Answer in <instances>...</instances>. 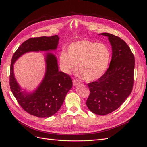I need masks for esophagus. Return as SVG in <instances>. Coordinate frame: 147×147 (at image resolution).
I'll list each match as a JSON object with an SVG mask.
<instances>
[{"instance_id":"obj_1","label":"esophagus","mask_w":147,"mask_h":147,"mask_svg":"<svg viewBox=\"0 0 147 147\" xmlns=\"http://www.w3.org/2000/svg\"><path fill=\"white\" fill-rule=\"evenodd\" d=\"M78 84H79V83L77 80H73V86H74L78 85Z\"/></svg>"}]
</instances>
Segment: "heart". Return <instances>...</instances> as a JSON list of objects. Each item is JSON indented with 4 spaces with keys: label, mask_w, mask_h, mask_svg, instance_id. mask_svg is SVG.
<instances>
[{
    "label": "heart",
    "mask_w": 147,
    "mask_h": 147,
    "mask_svg": "<svg viewBox=\"0 0 147 147\" xmlns=\"http://www.w3.org/2000/svg\"><path fill=\"white\" fill-rule=\"evenodd\" d=\"M111 53L104 43L80 40L70 43L67 54L61 52V67L65 74H70L77 65V73L86 82H93L100 78L108 68Z\"/></svg>",
    "instance_id": "heart-1"
}]
</instances>
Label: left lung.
<instances>
[{"label":"left lung","mask_w":147,"mask_h":147,"mask_svg":"<svg viewBox=\"0 0 147 147\" xmlns=\"http://www.w3.org/2000/svg\"><path fill=\"white\" fill-rule=\"evenodd\" d=\"M99 35L108 37L112 57L106 72L88 85L90 94L86 100L92 113L105 115L119 108L131 94L134 84V56L123 40L109 33Z\"/></svg>","instance_id":"left-lung-1"}]
</instances>
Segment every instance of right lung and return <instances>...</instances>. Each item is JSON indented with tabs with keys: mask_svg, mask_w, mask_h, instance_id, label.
I'll return each instance as SVG.
<instances>
[{
	"mask_svg": "<svg viewBox=\"0 0 147 147\" xmlns=\"http://www.w3.org/2000/svg\"><path fill=\"white\" fill-rule=\"evenodd\" d=\"M58 35L31 38L17 49L11 59L10 86L18 104L26 112L39 118L50 117L59 110L66 94L72 87V80L69 75L59 72L56 56L50 53L58 45ZM47 51L45 56L46 70L41 83L33 92L22 91L14 75L17 59L26 52Z\"/></svg>",
	"mask_w": 147,
	"mask_h": 147,
	"instance_id": "1",
	"label": "right lung"
}]
</instances>
